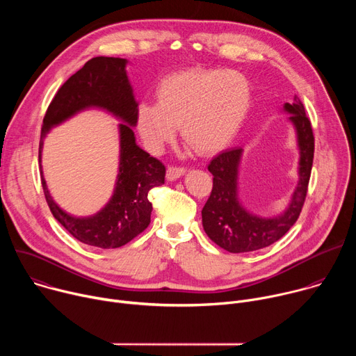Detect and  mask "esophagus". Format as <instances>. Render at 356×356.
<instances>
[{
  "mask_svg": "<svg viewBox=\"0 0 356 356\" xmlns=\"http://www.w3.org/2000/svg\"><path fill=\"white\" fill-rule=\"evenodd\" d=\"M184 173H186V170L183 168H173V166H170V168H168L166 177H168V180L173 181V180H177L179 177H181Z\"/></svg>",
  "mask_w": 356,
  "mask_h": 356,
  "instance_id": "esophagus-1",
  "label": "esophagus"
}]
</instances>
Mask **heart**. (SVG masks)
Here are the masks:
<instances>
[{"instance_id": "b5f03b06", "label": "heart", "mask_w": 356, "mask_h": 356, "mask_svg": "<svg viewBox=\"0 0 356 356\" xmlns=\"http://www.w3.org/2000/svg\"><path fill=\"white\" fill-rule=\"evenodd\" d=\"M250 107V86L234 70L191 69L165 77L156 104L142 103L136 128L152 152H161L176 136L200 155H213L231 143Z\"/></svg>"}]
</instances>
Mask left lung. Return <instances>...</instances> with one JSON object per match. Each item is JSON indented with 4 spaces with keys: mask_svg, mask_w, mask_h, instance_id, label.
<instances>
[{
    "mask_svg": "<svg viewBox=\"0 0 356 356\" xmlns=\"http://www.w3.org/2000/svg\"><path fill=\"white\" fill-rule=\"evenodd\" d=\"M282 111L290 115L289 121L296 134L298 180L280 214L273 217L257 216L242 204L238 181L242 147L221 152L209 165L214 177L211 195L201 211L202 228L211 241L228 252H253L279 241L297 221L306 200L314 158L312 122L297 95H294L293 103H284Z\"/></svg>",
    "mask_w": 356,
    "mask_h": 356,
    "instance_id": "8db88e82",
    "label": "left lung"
}]
</instances>
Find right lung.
<instances>
[{"instance_id":"obj_1","label":"right lung","mask_w":356,"mask_h":356,"mask_svg":"<svg viewBox=\"0 0 356 356\" xmlns=\"http://www.w3.org/2000/svg\"><path fill=\"white\" fill-rule=\"evenodd\" d=\"M128 60L98 56L88 60L56 92L43 118L39 142V166L43 193L54 217L77 241L101 249L120 248L139 235L150 222V188L165 184L166 168L138 143V101L127 74ZM86 109L106 111L122 122L120 163L115 191L108 204L92 216L77 218L65 212L49 194L41 170V150L49 129Z\"/></svg>"}]
</instances>
